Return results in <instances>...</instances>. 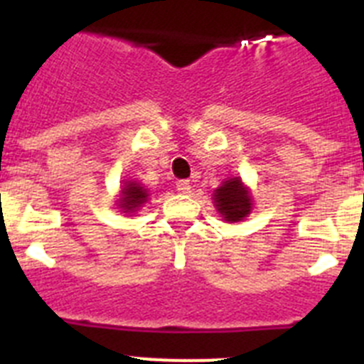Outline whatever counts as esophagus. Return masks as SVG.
I'll return each instance as SVG.
<instances>
[{
    "label": "esophagus",
    "mask_w": 364,
    "mask_h": 364,
    "mask_svg": "<svg viewBox=\"0 0 364 364\" xmlns=\"http://www.w3.org/2000/svg\"><path fill=\"white\" fill-rule=\"evenodd\" d=\"M191 186H189V180H178L176 182V191L178 193H189Z\"/></svg>",
    "instance_id": "obj_1"
}]
</instances>
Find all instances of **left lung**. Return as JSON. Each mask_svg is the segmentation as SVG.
I'll list each match as a JSON object with an SVG mask.
<instances>
[{
  "label": "left lung",
  "mask_w": 364,
  "mask_h": 364,
  "mask_svg": "<svg viewBox=\"0 0 364 364\" xmlns=\"http://www.w3.org/2000/svg\"><path fill=\"white\" fill-rule=\"evenodd\" d=\"M213 205L224 222H242L253 210L252 189L240 176H230L215 189Z\"/></svg>",
  "instance_id": "8db88e82"
}]
</instances>
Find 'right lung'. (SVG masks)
Wrapping results in <instances>:
<instances>
[{
  "instance_id": "obj_1",
  "label": "right lung",
  "mask_w": 364,
  "mask_h": 364,
  "mask_svg": "<svg viewBox=\"0 0 364 364\" xmlns=\"http://www.w3.org/2000/svg\"><path fill=\"white\" fill-rule=\"evenodd\" d=\"M147 200H149V189L142 182H138L134 178L122 180L117 198V210H120V213L127 215V217H134V213L140 208H144Z\"/></svg>"
}]
</instances>
